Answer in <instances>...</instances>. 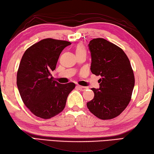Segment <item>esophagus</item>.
I'll return each instance as SVG.
<instances>
[{
    "label": "esophagus",
    "instance_id": "1",
    "mask_svg": "<svg viewBox=\"0 0 154 154\" xmlns=\"http://www.w3.org/2000/svg\"><path fill=\"white\" fill-rule=\"evenodd\" d=\"M78 87H79V88L80 89V90L81 91H85V90H86V89H88V87H84V86H80V85H78L77 86Z\"/></svg>",
    "mask_w": 154,
    "mask_h": 154
}]
</instances>
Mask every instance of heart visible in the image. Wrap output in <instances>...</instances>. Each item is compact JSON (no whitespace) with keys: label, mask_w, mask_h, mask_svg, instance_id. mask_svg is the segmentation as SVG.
I'll list each match as a JSON object with an SVG mask.
<instances>
[{"label":"heart","mask_w":154,"mask_h":154,"mask_svg":"<svg viewBox=\"0 0 154 154\" xmlns=\"http://www.w3.org/2000/svg\"><path fill=\"white\" fill-rule=\"evenodd\" d=\"M81 53H86V50H85V47L82 44H79L75 47V54Z\"/></svg>","instance_id":"obj_1"}]
</instances>
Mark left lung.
<instances>
[{
  "mask_svg": "<svg viewBox=\"0 0 154 154\" xmlns=\"http://www.w3.org/2000/svg\"><path fill=\"white\" fill-rule=\"evenodd\" d=\"M91 72L100 75L98 89L92 88L94 97L87 108L102 120L112 119L127 107L135 84L129 58L122 49L103 38L91 40Z\"/></svg>",
  "mask_w": 154,
  "mask_h": 154,
  "instance_id": "1",
  "label": "left lung"
}]
</instances>
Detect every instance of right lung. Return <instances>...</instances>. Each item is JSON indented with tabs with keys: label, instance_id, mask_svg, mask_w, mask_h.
Returning <instances> with one entry per match:
<instances>
[{
	"label": "right lung",
	"instance_id": "right-lung-1",
	"mask_svg": "<svg viewBox=\"0 0 154 154\" xmlns=\"http://www.w3.org/2000/svg\"><path fill=\"white\" fill-rule=\"evenodd\" d=\"M70 45L68 41L46 38L23 54L17 73V87L26 107L38 117L49 119L60 113L74 89V83L60 84L51 74L61 51Z\"/></svg>",
	"mask_w": 154,
	"mask_h": 154
}]
</instances>
